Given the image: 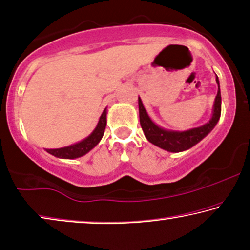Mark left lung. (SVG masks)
I'll return each instance as SVG.
<instances>
[{
	"instance_id": "left-lung-1",
	"label": "left lung",
	"mask_w": 250,
	"mask_h": 250,
	"mask_svg": "<svg viewBox=\"0 0 250 250\" xmlns=\"http://www.w3.org/2000/svg\"><path fill=\"white\" fill-rule=\"evenodd\" d=\"M216 82L218 84V91L216 98H215L213 117H211L210 121L206 123L205 125L200 126V127L189 129V131L174 132L158 127V126L149 118L145 107H143L141 99L139 98L140 124H141L143 133H145L148 141L151 142L152 145L170 152L184 151V150L190 149L191 146H193L194 145H197L198 142L201 141V140L215 127V125L217 124L218 119L221 117V91L217 76Z\"/></svg>"
}]
</instances>
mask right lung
<instances>
[{
	"label": "right lung",
	"mask_w": 250,
	"mask_h": 250,
	"mask_svg": "<svg viewBox=\"0 0 250 250\" xmlns=\"http://www.w3.org/2000/svg\"><path fill=\"white\" fill-rule=\"evenodd\" d=\"M105 125H107V111L105 109L102 112L100 119H99L98 126L92 132L90 136L84 139L83 141L76 143V145L64 146V148L60 149H46V151L51 153V155L58 157V158H67V159H74L78 158V157L84 156L91 149H93L95 146L100 142L102 136H104Z\"/></svg>",
	"instance_id": "1"
}]
</instances>
